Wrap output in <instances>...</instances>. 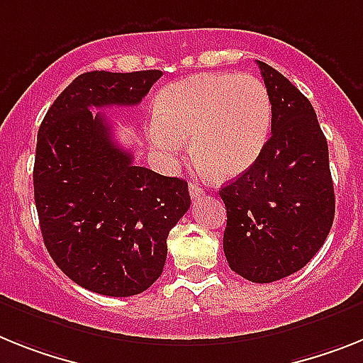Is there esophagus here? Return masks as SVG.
<instances>
[{"instance_id":"obj_1","label":"esophagus","mask_w":363,"mask_h":363,"mask_svg":"<svg viewBox=\"0 0 363 363\" xmlns=\"http://www.w3.org/2000/svg\"><path fill=\"white\" fill-rule=\"evenodd\" d=\"M188 191H190L191 199H201V197H203V188H201L199 184H196V182H190Z\"/></svg>"}]
</instances>
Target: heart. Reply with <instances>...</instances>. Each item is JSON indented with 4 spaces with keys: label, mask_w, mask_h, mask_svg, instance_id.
<instances>
[{
    "label": "heart",
    "mask_w": 363,
    "mask_h": 363,
    "mask_svg": "<svg viewBox=\"0 0 363 363\" xmlns=\"http://www.w3.org/2000/svg\"><path fill=\"white\" fill-rule=\"evenodd\" d=\"M271 121L273 103L264 81L249 73L206 72L158 94L149 138L166 160H175L190 138L197 162L227 179L260 157Z\"/></svg>",
    "instance_id": "heart-1"
}]
</instances>
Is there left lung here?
Segmentation results:
<instances>
[{"mask_svg": "<svg viewBox=\"0 0 363 363\" xmlns=\"http://www.w3.org/2000/svg\"><path fill=\"white\" fill-rule=\"evenodd\" d=\"M257 64L273 103L271 136L219 196L227 208L228 266L266 284L312 260L330 233L336 201L328 144L312 103L269 64Z\"/></svg>", "mask_w": 363, "mask_h": 363, "instance_id": "left-lung-1", "label": "left lung"}]
</instances>
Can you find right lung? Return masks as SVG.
Returning a JSON list of instances; mask_svg holds the SVG:
<instances>
[{
    "mask_svg": "<svg viewBox=\"0 0 363 363\" xmlns=\"http://www.w3.org/2000/svg\"><path fill=\"white\" fill-rule=\"evenodd\" d=\"M160 69L86 72L50 106L36 138L35 205L42 238L60 269L108 297L145 291L162 275L167 234L190 208L188 182L135 166L90 108L133 106Z\"/></svg>",
    "mask_w": 363,
    "mask_h": 363,
    "instance_id": "obj_1",
    "label": "right lung"
}]
</instances>
